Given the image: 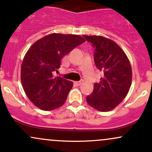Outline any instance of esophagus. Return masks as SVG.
Returning a JSON list of instances; mask_svg holds the SVG:
<instances>
[{
    "instance_id": "obj_1",
    "label": "esophagus",
    "mask_w": 152,
    "mask_h": 152,
    "mask_svg": "<svg viewBox=\"0 0 152 152\" xmlns=\"http://www.w3.org/2000/svg\"><path fill=\"white\" fill-rule=\"evenodd\" d=\"M82 83H83V81H76L75 82V83H76L77 86H80V85L82 84Z\"/></svg>"
}]
</instances>
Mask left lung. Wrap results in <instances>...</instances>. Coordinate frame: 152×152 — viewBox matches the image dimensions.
<instances>
[{
    "label": "left lung",
    "instance_id": "obj_1",
    "mask_svg": "<svg viewBox=\"0 0 152 152\" xmlns=\"http://www.w3.org/2000/svg\"><path fill=\"white\" fill-rule=\"evenodd\" d=\"M94 48V62L104 77L94 83L86 96L89 106L99 111H109L121 103L129 91L132 80L131 64L117 43L99 36H83Z\"/></svg>",
    "mask_w": 152,
    "mask_h": 152
}]
</instances>
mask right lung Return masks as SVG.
Wrapping results in <instances>:
<instances>
[{
  "label": "right lung",
  "instance_id": "1",
  "mask_svg": "<svg viewBox=\"0 0 152 152\" xmlns=\"http://www.w3.org/2000/svg\"><path fill=\"white\" fill-rule=\"evenodd\" d=\"M85 42L78 35L52 34L36 41L23 60L20 80L24 91L39 109L51 111L61 106L73 86V82L53 73L61 61L76 46Z\"/></svg>",
  "mask_w": 152,
  "mask_h": 152
}]
</instances>
